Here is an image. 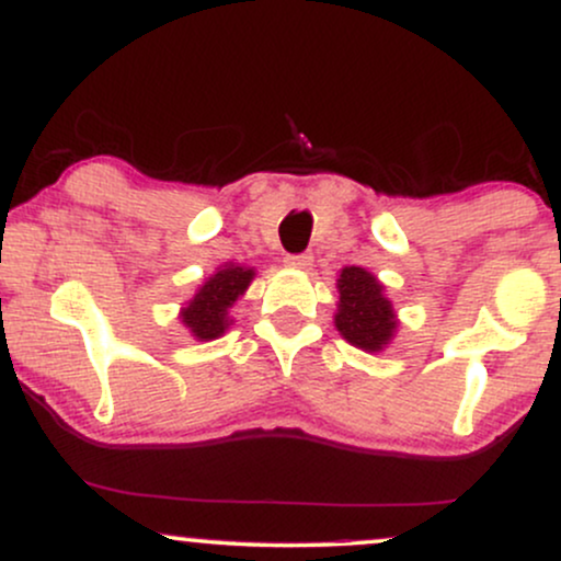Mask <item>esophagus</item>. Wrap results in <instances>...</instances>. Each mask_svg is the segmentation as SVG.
I'll return each mask as SVG.
<instances>
[{
    "mask_svg": "<svg viewBox=\"0 0 561 561\" xmlns=\"http://www.w3.org/2000/svg\"><path fill=\"white\" fill-rule=\"evenodd\" d=\"M287 266L293 268H311L313 263V255L311 253H298V255H287Z\"/></svg>",
    "mask_w": 561,
    "mask_h": 561,
    "instance_id": "34e87169",
    "label": "esophagus"
}]
</instances>
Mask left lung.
Listing matches in <instances>:
<instances>
[{
	"mask_svg": "<svg viewBox=\"0 0 561 561\" xmlns=\"http://www.w3.org/2000/svg\"><path fill=\"white\" fill-rule=\"evenodd\" d=\"M340 306L334 324L347 343L364 351H382L396 332V313L382 295V285L358 266L343 268L337 279Z\"/></svg>",
	"mask_w": 561,
	"mask_h": 561,
	"instance_id": "obj_1",
	"label": "left lung"
}]
</instances>
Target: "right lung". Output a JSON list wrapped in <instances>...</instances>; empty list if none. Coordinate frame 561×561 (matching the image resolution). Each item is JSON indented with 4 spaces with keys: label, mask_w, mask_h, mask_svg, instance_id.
Listing matches in <instances>:
<instances>
[{
    "label": "right lung",
    "mask_w": 561,
    "mask_h": 561,
    "mask_svg": "<svg viewBox=\"0 0 561 561\" xmlns=\"http://www.w3.org/2000/svg\"><path fill=\"white\" fill-rule=\"evenodd\" d=\"M250 279H253V268L227 266L197 289L195 298L182 311V321L197 340H214L224 334L229 327L227 311L248 289Z\"/></svg>",
    "instance_id": "right-lung-1"
}]
</instances>
